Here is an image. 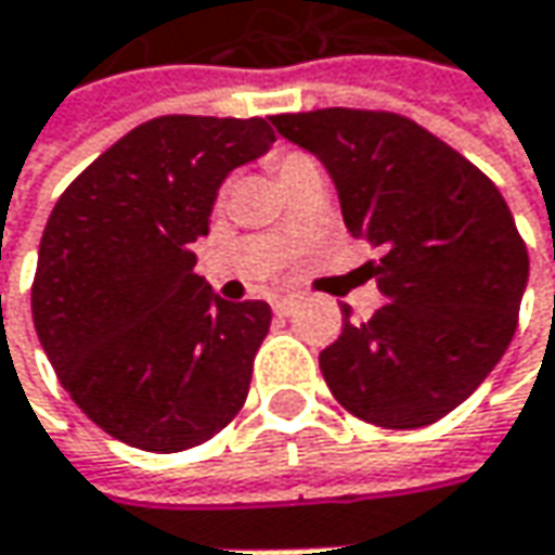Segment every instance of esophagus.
<instances>
[{
    "label": "esophagus",
    "instance_id": "34e87169",
    "mask_svg": "<svg viewBox=\"0 0 555 555\" xmlns=\"http://www.w3.org/2000/svg\"><path fill=\"white\" fill-rule=\"evenodd\" d=\"M271 309H274V314H293L296 299H293V296H274V299H271Z\"/></svg>",
    "mask_w": 555,
    "mask_h": 555
}]
</instances>
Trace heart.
<instances>
[{
	"label": "heart",
	"instance_id": "b5f03b06",
	"mask_svg": "<svg viewBox=\"0 0 555 555\" xmlns=\"http://www.w3.org/2000/svg\"><path fill=\"white\" fill-rule=\"evenodd\" d=\"M302 160H309V157H302V154H287V157H281V160H278V176H284L289 166H296V163Z\"/></svg>",
	"mask_w": 555,
	"mask_h": 555
}]
</instances>
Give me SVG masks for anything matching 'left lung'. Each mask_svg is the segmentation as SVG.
Segmentation results:
<instances>
[{
	"mask_svg": "<svg viewBox=\"0 0 555 555\" xmlns=\"http://www.w3.org/2000/svg\"><path fill=\"white\" fill-rule=\"evenodd\" d=\"M274 129L331 172L386 306L321 352L333 398L364 423L420 429L451 414L506 352L528 249L494 182L454 147L389 111L278 114Z\"/></svg>",
	"mask_w": 555,
	"mask_h": 555,
	"instance_id": "left-lung-1",
	"label": "left lung"
}]
</instances>
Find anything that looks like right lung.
Here are the masks:
<instances>
[{
	"instance_id": "obj_1",
	"label": "right lung",
	"mask_w": 555,
	"mask_h": 555,
	"mask_svg": "<svg viewBox=\"0 0 555 555\" xmlns=\"http://www.w3.org/2000/svg\"><path fill=\"white\" fill-rule=\"evenodd\" d=\"M262 117L147 119L54 203L33 278V324L79 411L141 451L176 454L244 408L271 309L194 274L231 169L262 157Z\"/></svg>"
}]
</instances>
